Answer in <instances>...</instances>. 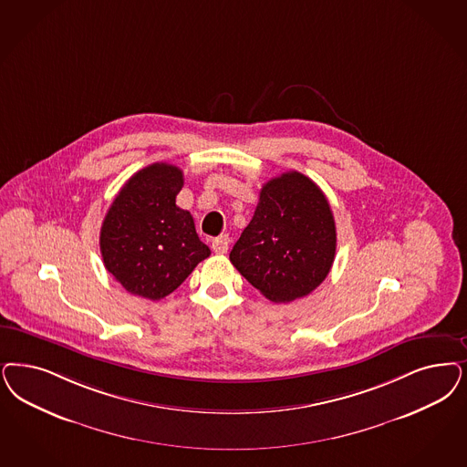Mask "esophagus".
I'll list each match as a JSON object with an SVG mask.
<instances>
[{
  "label": "esophagus",
  "instance_id": "obj_1",
  "mask_svg": "<svg viewBox=\"0 0 467 467\" xmlns=\"http://www.w3.org/2000/svg\"><path fill=\"white\" fill-rule=\"evenodd\" d=\"M212 250L215 252V254H219V255H223L225 254L227 250H229V238L227 236H219V238H215L213 242H212Z\"/></svg>",
  "mask_w": 467,
  "mask_h": 467
}]
</instances>
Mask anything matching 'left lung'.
Segmentation results:
<instances>
[{"label":"left lung","mask_w":467,"mask_h":467,"mask_svg":"<svg viewBox=\"0 0 467 467\" xmlns=\"http://www.w3.org/2000/svg\"><path fill=\"white\" fill-rule=\"evenodd\" d=\"M337 225L329 202L308 177L290 171L260 190L257 209L229 260L265 298L288 304L331 271Z\"/></svg>","instance_id":"8db88e82"}]
</instances>
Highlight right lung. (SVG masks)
I'll return each instance as SVG.
<instances>
[{
    "instance_id": "obj_1",
    "label": "right lung",
    "mask_w": 467,
    "mask_h": 467,
    "mask_svg": "<svg viewBox=\"0 0 467 467\" xmlns=\"http://www.w3.org/2000/svg\"><path fill=\"white\" fill-rule=\"evenodd\" d=\"M182 184L179 167L151 163L120 188L105 215L99 233L105 269L132 295L161 300L210 255L192 213L176 205Z\"/></svg>"
}]
</instances>
